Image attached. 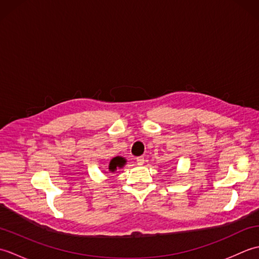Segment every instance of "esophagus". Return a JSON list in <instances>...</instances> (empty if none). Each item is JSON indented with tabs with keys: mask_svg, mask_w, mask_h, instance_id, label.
Returning <instances> with one entry per match:
<instances>
[{
	"mask_svg": "<svg viewBox=\"0 0 259 259\" xmlns=\"http://www.w3.org/2000/svg\"><path fill=\"white\" fill-rule=\"evenodd\" d=\"M136 161H137V164H138V166H142V164L145 163V158L144 157H138L136 159Z\"/></svg>",
	"mask_w": 259,
	"mask_h": 259,
	"instance_id": "1",
	"label": "esophagus"
}]
</instances>
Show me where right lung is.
Returning <instances> with one entry per match:
<instances>
[{"label": "right lung", "instance_id": "obj_1", "mask_svg": "<svg viewBox=\"0 0 259 259\" xmlns=\"http://www.w3.org/2000/svg\"><path fill=\"white\" fill-rule=\"evenodd\" d=\"M125 163H126V160H125L123 157H121V156L114 157L109 162V171L113 174L117 169L123 168V166H124Z\"/></svg>", "mask_w": 259, "mask_h": 259}]
</instances>
